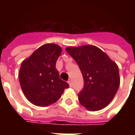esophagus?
I'll use <instances>...</instances> for the list:
<instances>
[{"mask_svg": "<svg viewBox=\"0 0 135 135\" xmlns=\"http://www.w3.org/2000/svg\"><path fill=\"white\" fill-rule=\"evenodd\" d=\"M68 83H69V85L70 87H72V82L71 80H68Z\"/></svg>", "mask_w": 135, "mask_h": 135, "instance_id": "1", "label": "esophagus"}]
</instances>
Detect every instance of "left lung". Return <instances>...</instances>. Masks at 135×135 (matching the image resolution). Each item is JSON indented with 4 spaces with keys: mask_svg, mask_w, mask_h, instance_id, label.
I'll list each match as a JSON object with an SVG mask.
<instances>
[{
    "mask_svg": "<svg viewBox=\"0 0 135 135\" xmlns=\"http://www.w3.org/2000/svg\"><path fill=\"white\" fill-rule=\"evenodd\" d=\"M82 73L84 87L78 94L79 102L88 111H95L109 104L120 85L117 64L94 45L67 47Z\"/></svg>",
    "mask_w": 135,
    "mask_h": 135,
    "instance_id": "obj_1",
    "label": "left lung"
}]
</instances>
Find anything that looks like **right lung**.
Instances as JSON below:
<instances>
[{
    "mask_svg": "<svg viewBox=\"0 0 135 135\" xmlns=\"http://www.w3.org/2000/svg\"><path fill=\"white\" fill-rule=\"evenodd\" d=\"M62 48L54 43L42 45L22 61L19 79L24 95L31 103L47 107L60 99L69 85L59 78L56 61Z\"/></svg>",
    "mask_w": 135,
    "mask_h": 135,
    "instance_id": "obj_1",
    "label": "right lung"
}]
</instances>
